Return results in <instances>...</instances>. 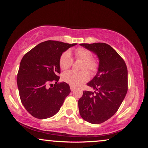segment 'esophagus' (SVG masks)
Listing matches in <instances>:
<instances>
[{"instance_id": "obj_1", "label": "esophagus", "mask_w": 148, "mask_h": 148, "mask_svg": "<svg viewBox=\"0 0 148 148\" xmlns=\"http://www.w3.org/2000/svg\"><path fill=\"white\" fill-rule=\"evenodd\" d=\"M71 90L72 91H74L75 90V87H73V86H71Z\"/></svg>"}]
</instances>
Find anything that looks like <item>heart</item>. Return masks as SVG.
I'll list each match as a JSON object with an SVG mask.
<instances>
[{
  "label": "heart",
  "instance_id": "b5f03b06",
  "mask_svg": "<svg viewBox=\"0 0 148 148\" xmlns=\"http://www.w3.org/2000/svg\"><path fill=\"white\" fill-rule=\"evenodd\" d=\"M75 58L77 60L83 61L81 70L79 72L68 71L64 72L62 76V79L64 82L73 87H79L87 82L90 78V74L88 71L95 73L99 69V62L97 59L92 58V53L91 51L86 48L79 47L74 51ZM59 66L61 70L66 71L71 67L73 64L71 54L69 51H64L59 58Z\"/></svg>",
  "mask_w": 148,
  "mask_h": 148
}]
</instances>
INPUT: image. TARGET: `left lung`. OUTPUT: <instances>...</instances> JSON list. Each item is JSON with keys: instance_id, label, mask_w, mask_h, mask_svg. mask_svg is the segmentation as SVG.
I'll use <instances>...</instances> for the list:
<instances>
[{"instance_id": "obj_1", "label": "left lung", "mask_w": 148, "mask_h": 148, "mask_svg": "<svg viewBox=\"0 0 148 148\" xmlns=\"http://www.w3.org/2000/svg\"><path fill=\"white\" fill-rule=\"evenodd\" d=\"M96 53L98 72L87 85L95 91H84L78 101L80 116L92 124L102 123L116 113L128 90V72L122 57L105 43L80 44Z\"/></svg>"}]
</instances>
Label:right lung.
Returning a JSON list of instances; mask_svg holds the SVG:
<instances>
[{
  "instance_id": "obj_1",
  "label": "right lung",
  "mask_w": 148,
  "mask_h": 148,
  "mask_svg": "<svg viewBox=\"0 0 148 148\" xmlns=\"http://www.w3.org/2000/svg\"><path fill=\"white\" fill-rule=\"evenodd\" d=\"M76 44L47 40L33 47L22 58L17 84L22 104L31 116L43 119L59 111L71 92L68 84L58 82L59 58Z\"/></svg>"
}]
</instances>
